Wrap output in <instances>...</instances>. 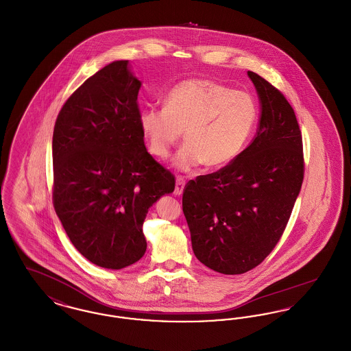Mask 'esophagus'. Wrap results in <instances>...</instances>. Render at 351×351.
<instances>
[{
    "mask_svg": "<svg viewBox=\"0 0 351 351\" xmlns=\"http://www.w3.org/2000/svg\"><path fill=\"white\" fill-rule=\"evenodd\" d=\"M184 185H185V180H184V178L182 176H179L178 179H176V185H175V195L176 196H180L182 193H183Z\"/></svg>",
    "mask_w": 351,
    "mask_h": 351,
    "instance_id": "34e87169",
    "label": "esophagus"
}]
</instances>
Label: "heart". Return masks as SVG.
<instances>
[{"instance_id": "b5f03b06", "label": "heart", "mask_w": 351, "mask_h": 351, "mask_svg": "<svg viewBox=\"0 0 351 351\" xmlns=\"http://www.w3.org/2000/svg\"><path fill=\"white\" fill-rule=\"evenodd\" d=\"M256 122V108L249 95L208 79L176 84L165 97V108L146 106L138 125L149 150L165 159L184 132L183 147L173 167L192 171L201 163L223 167L245 149Z\"/></svg>"}]
</instances>
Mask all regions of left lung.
Returning a JSON list of instances; mask_svg holds the SVG:
<instances>
[{"mask_svg":"<svg viewBox=\"0 0 351 351\" xmlns=\"http://www.w3.org/2000/svg\"><path fill=\"white\" fill-rule=\"evenodd\" d=\"M261 101L250 146L217 172L189 180L183 212L206 267L238 275L261 265L282 238L304 179L300 128L283 93L247 71Z\"/></svg>","mask_w":351,"mask_h":351,"instance_id":"8db88e82","label":"left lung"}]
</instances>
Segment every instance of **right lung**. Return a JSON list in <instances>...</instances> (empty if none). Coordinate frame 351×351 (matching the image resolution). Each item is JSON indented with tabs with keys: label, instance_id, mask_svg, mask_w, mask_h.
I'll return each instance as SVG.
<instances>
[{
	"label": "right lung",
	"instance_id": "add662e5",
	"mask_svg": "<svg viewBox=\"0 0 351 351\" xmlns=\"http://www.w3.org/2000/svg\"><path fill=\"white\" fill-rule=\"evenodd\" d=\"M128 64L113 62L86 79L60 109L52 135L55 212L84 258L109 269L145 255L146 215L175 189V176L146 150L141 82Z\"/></svg>",
	"mask_w": 351,
	"mask_h": 351
}]
</instances>
